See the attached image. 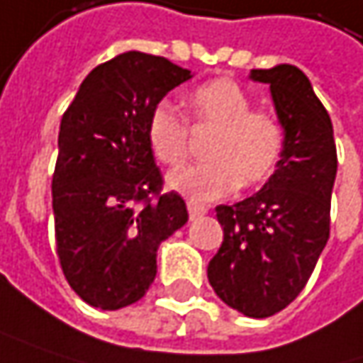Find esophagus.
Instances as JSON below:
<instances>
[{"label":"esophagus","mask_w":363,"mask_h":363,"mask_svg":"<svg viewBox=\"0 0 363 363\" xmlns=\"http://www.w3.org/2000/svg\"><path fill=\"white\" fill-rule=\"evenodd\" d=\"M188 213H190V219L194 220L198 217H202V215H206L208 213V206H204V204H198V202H188Z\"/></svg>","instance_id":"esophagus-1"}]
</instances>
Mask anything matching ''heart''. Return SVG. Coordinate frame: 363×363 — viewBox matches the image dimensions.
Returning <instances> with one entry per match:
<instances>
[{
  "instance_id": "b5f03b06",
  "label": "heart",
  "mask_w": 363,
  "mask_h": 363,
  "mask_svg": "<svg viewBox=\"0 0 363 363\" xmlns=\"http://www.w3.org/2000/svg\"><path fill=\"white\" fill-rule=\"evenodd\" d=\"M196 134L213 132L204 146L208 163L179 169L169 186L192 202H208L240 188L264 184L279 167L285 130L279 117L252 109V99L231 78H217L188 96ZM169 103H157L146 119V140L155 159L167 167L184 165L192 155V132Z\"/></svg>"
}]
</instances>
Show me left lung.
<instances>
[{"mask_svg": "<svg viewBox=\"0 0 363 363\" xmlns=\"http://www.w3.org/2000/svg\"><path fill=\"white\" fill-rule=\"evenodd\" d=\"M271 84L285 146L258 194L217 206L223 244L208 262V283L227 306L250 318L287 308L306 287L330 235L337 175L333 123L296 65L252 69Z\"/></svg>", "mask_w": 363, "mask_h": 363, "instance_id": "obj_1", "label": "left lung"}]
</instances>
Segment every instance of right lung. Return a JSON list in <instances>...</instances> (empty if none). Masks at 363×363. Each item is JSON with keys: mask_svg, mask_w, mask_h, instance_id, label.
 I'll list each match as a JSON object with an SVG mask.
<instances>
[{"mask_svg": "<svg viewBox=\"0 0 363 363\" xmlns=\"http://www.w3.org/2000/svg\"><path fill=\"white\" fill-rule=\"evenodd\" d=\"M190 69L121 53L84 78L60 123L51 196L55 252L69 287L92 308L119 310L157 277V247L188 220L146 140L150 109Z\"/></svg>", "mask_w": 363, "mask_h": 363, "instance_id": "obj_1", "label": "right lung"}]
</instances>
